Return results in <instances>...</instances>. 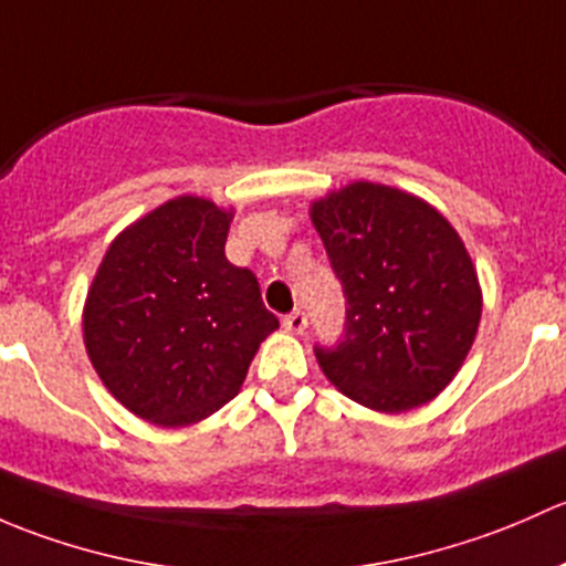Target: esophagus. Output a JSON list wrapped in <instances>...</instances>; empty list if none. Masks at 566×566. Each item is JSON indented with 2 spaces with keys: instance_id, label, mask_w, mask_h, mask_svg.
<instances>
[{
  "instance_id": "34e87169",
  "label": "esophagus",
  "mask_w": 566,
  "mask_h": 566,
  "mask_svg": "<svg viewBox=\"0 0 566 566\" xmlns=\"http://www.w3.org/2000/svg\"><path fill=\"white\" fill-rule=\"evenodd\" d=\"M283 326L289 332H294V335H302V332L307 329V316L302 311H294V313H289V316L283 318Z\"/></svg>"
}]
</instances>
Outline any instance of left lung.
<instances>
[{
    "instance_id": "8db88e82",
    "label": "left lung",
    "mask_w": 566,
    "mask_h": 566,
    "mask_svg": "<svg viewBox=\"0 0 566 566\" xmlns=\"http://www.w3.org/2000/svg\"><path fill=\"white\" fill-rule=\"evenodd\" d=\"M346 294V335L318 348L324 376L381 413L430 403L476 337L482 289L450 220L406 190L359 182L311 203Z\"/></svg>"
}]
</instances>
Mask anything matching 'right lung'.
<instances>
[{
    "instance_id": "right-lung-1",
    "label": "right lung",
    "mask_w": 566,
    "mask_h": 566,
    "mask_svg": "<svg viewBox=\"0 0 566 566\" xmlns=\"http://www.w3.org/2000/svg\"><path fill=\"white\" fill-rule=\"evenodd\" d=\"M234 209L177 196L108 244L84 302V346L106 389L147 422L185 428L240 392L277 318L226 259Z\"/></svg>"
}]
</instances>
